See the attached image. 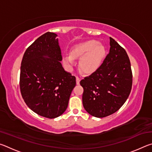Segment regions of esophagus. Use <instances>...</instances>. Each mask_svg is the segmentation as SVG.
Masks as SVG:
<instances>
[{
  "mask_svg": "<svg viewBox=\"0 0 152 152\" xmlns=\"http://www.w3.org/2000/svg\"><path fill=\"white\" fill-rule=\"evenodd\" d=\"M80 78H78V77H76V84H80Z\"/></svg>",
  "mask_w": 152,
  "mask_h": 152,
  "instance_id": "obj_1",
  "label": "esophagus"
}]
</instances>
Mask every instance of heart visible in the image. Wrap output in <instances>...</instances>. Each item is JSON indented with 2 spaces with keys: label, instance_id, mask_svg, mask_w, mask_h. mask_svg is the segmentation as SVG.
<instances>
[{
  "label": "heart",
  "instance_id": "b5f03b06",
  "mask_svg": "<svg viewBox=\"0 0 152 152\" xmlns=\"http://www.w3.org/2000/svg\"><path fill=\"white\" fill-rule=\"evenodd\" d=\"M106 57V50L97 41L89 40L74 46L70 55L63 58V64L68 70H72L76 66L75 59L80 60V68L86 74L96 71L101 66Z\"/></svg>",
  "mask_w": 152,
  "mask_h": 152
}]
</instances>
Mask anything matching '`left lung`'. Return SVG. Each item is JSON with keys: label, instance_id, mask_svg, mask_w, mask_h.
Segmentation results:
<instances>
[{"label": "left lung", "instance_id": "8db88e82", "mask_svg": "<svg viewBox=\"0 0 152 152\" xmlns=\"http://www.w3.org/2000/svg\"><path fill=\"white\" fill-rule=\"evenodd\" d=\"M110 46L101 66L80 82L84 88V108L98 118L117 111L127 101L132 87V72L127 52L111 37Z\"/></svg>", "mask_w": 152, "mask_h": 152}]
</instances>
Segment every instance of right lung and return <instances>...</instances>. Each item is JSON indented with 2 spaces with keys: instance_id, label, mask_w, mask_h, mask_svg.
I'll use <instances>...</instances> for the list:
<instances>
[{
  "instance_id": "right-lung-1",
  "label": "right lung",
  "mask_w": 152,
  "mask_h": 152,
  "mask_svg": "<svg viewBox=\"0 0 152 152\" xmlns=\"http://www.w3.org/2000/svg\"><path fill=\"white\" fill-rule=\"evenodd\" d=\"M57 36L47 32L37 38L25 51L20 66L23 99L33 112L49 119L65 112L76 84L75 76L61 66Z\"/></svg>"
}]
</instances>
